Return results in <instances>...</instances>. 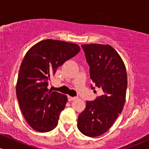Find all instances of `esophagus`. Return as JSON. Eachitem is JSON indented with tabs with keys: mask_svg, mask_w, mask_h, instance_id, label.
Listing matches in <instances>:
<instances>
[{
	"mask_svg": "<svg viewBox=\"0 0 149 149\" xmlns=\"http://www.w3.org/2000/svg\"><path fill=\"white\" fill-rule=\"evenodd\" d=\"M76 99V97H71V96H68V100L70 101H73V100H75Z\"/></svg>",
	"mask_w": 149,
	"mask_h": 149,
	"instance_id": "esophagus-1",
	"label": "esophagus"
}]
</instances>
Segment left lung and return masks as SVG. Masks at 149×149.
I'll list each match as a JSON object with an SVG mask.
<instances>
[{"instance_id":"obj_1","label":"left lung","mask_w":149,"mask_h":149,"mask_svg":"<svg viewBox=\"0 0 149 149\" xmlns=\"http://www.w3.org/2000/svg\"><path fill=\"white\" fill-rule=\"evenodd\" d=\"M90 66V75L95 88L102 95L93 101H87L86 107L78 116V127L88 136H100L113 124L122 112L127 85L125 64L115 49L109 45H82Z\"/></svg>"}]
</instances>
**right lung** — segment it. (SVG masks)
<instances>
[{
  "label": "right lung",
  "instance_id": "1",
  "mask_svg": "<svg viewBox=\"0 0 149 149\" xmlns=\"http://www.w3.org/2000/svg\"><path fill=\"white\" fill-rule=\"evenodd\" d=\"M80 49L76 44L47 39L31 47L24 56L19 71L17 97L26 120L35 130L47 132L57 127L68 98L49 90V77Z\"/></svg>",
  "mask_w": 149,
  "mask_h": 149
}]
</instances>
